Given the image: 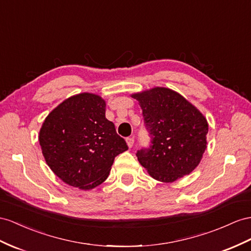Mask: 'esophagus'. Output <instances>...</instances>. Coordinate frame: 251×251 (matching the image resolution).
Here are the masks:
<instances>
[{
    "instance_id": "esophagus-1",
    "label": "esophagus",
    "mask_w": 251,
    "mask_h": 251,
    "mask_svg": "<svg viewBox=\"0 0 251 251\" xmlns=\"http://www.w3.org/2000/svg\"><path fill=\"white\" fill-rule=\"evenodd\" d=\"M126 143H127V146L129 147V149H131V147L133 146V143H134V139L133 138H127Z\"/></svg>"
}]
</instances>
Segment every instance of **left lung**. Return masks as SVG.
<instances>
[{"label":"left lung","mask_w":251,"mask_h":251,"mask_svg":"<svg viewBox=\"0 0 251 251\" xmlns=\"http://www.w3.org/2000/svg\"><path fill=\"white\" fill-rule=\"evenodd\" d=\"M142 109L151 137L150 149L138 151L140 164L158 181L174 182L194 171L207 149L208 121L181 94L155 87L131 94Z\"/></svg>","instance_id":"left-lung-1"}]
</instances>
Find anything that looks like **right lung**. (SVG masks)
I'll return each instance as SVG.
<instances>
[{"mask_svg": "<svg viewBox=\"0 0 251 251\" xmlns=\"http://www.w3.org/2000/svg\"><path fill=\"white\" fill-rule=\"evenodd\" d=\"M105 113L104 99L83 92L64 100L43 122L42 155L54 174L71 187L96 188L107 179L114 158L128 150Z\"/></svg>", "mask_w": 251, "mask_h": 251, "instance_id": "right-lung-1", "label": "right lung"}]
</instances>
